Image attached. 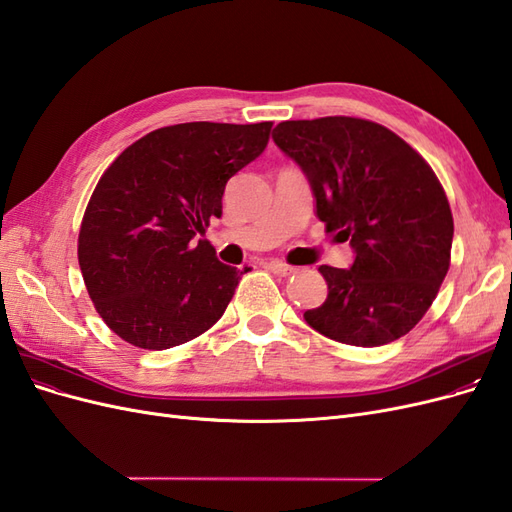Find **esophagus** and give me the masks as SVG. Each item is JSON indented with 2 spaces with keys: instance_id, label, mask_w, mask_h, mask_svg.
<instances>
[{
  "instance_id": "esophagus-1",
  "label": "esophagus",
  "mask_w": 512,
  "mask_h": 512,
  "mask_svg": "<svg viewBox=\"0 0 512 512\" xmlns=\"http://www.w3.org/2000/svg\"><path fill=\"white\" fill-rule=\"evenodd\" d=\"M265 267H267L271 273H275V275H282V277H286V275L294 273V267L286 265V262H282V260H275V258L267 260V262H265Z\"/></svg>"
}]
</instances>
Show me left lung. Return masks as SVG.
I'll return each instance as SVG.
<instances>
[{"instance_id": "obj_1", "label": "left lung", "mask_w": 512, "mask_h": 512, "mask_svg": "<svg viewBox=\"0 0 512 512\" xmlns=\"http://www.w3.org/2000/svg\"><path fill=\"white\" fill-rule=\"evenodd\" d=\"M273 141L303 170L329 235L354 250L348 269H318L329 294L305 322L361 348L412 331L451 265L453 215L431 166L395 132L356 117L282 121Z\"/></svg>"}]
</instances>
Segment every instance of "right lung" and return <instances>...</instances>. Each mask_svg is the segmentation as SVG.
<instances>
[{
    "label": "right lung",
    "instance_id": "right-lung-1",
    "mask_svg": "<svg viewBox=\"0 0 512 512\" xmlns=\"http://www.w3.org/2000/svg\"><path fill=\"white\" fill-rule=\"evenodd\" d=\"M271 121H192L138 138L106 168L83 215L79 265L98 314L128 344L166 350L222 318L243 271L198 239ZM247 271V269H245Z\"/></svg>",
    "mask_w": 512,
    "mask_h": 512
}]
</instances>
